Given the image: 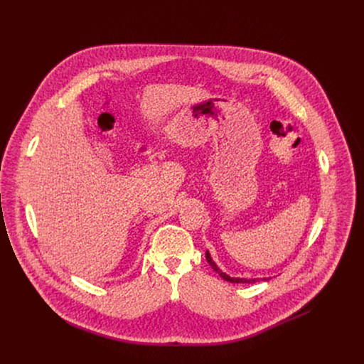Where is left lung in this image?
<instances>
[{
	"mask_svg": "<svg viewBox=\"0 0 364 364\" xmlns=\"http://www.w3.org/2000/svg\"><path fill=\"white\" fill-rule=\"evenodd\" d=\"M205 259H207V262H209V265L213 268V271L215 272H218L225 281H228V282H232V284H253V282H256V281H268L269 278H256V279H246V278H232V277H229L228 274H225V272H222V269L213 262V259H212V256H210V253L205 250Z\"/></svg>",
	"mask_w": 364,
	"mask_h": 364,
	"instance_id": "left-lung-1",
	"label": "left lung"
}]
</instances>
